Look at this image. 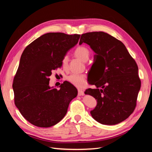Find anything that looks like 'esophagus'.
<instances>
[{"label": "esophagus", "mask_w": 152, "mask_h": 152, "mask_svg": "<svg viewBox=\"0 0 152 152\" xmlns=\"http://www.w3.org/2000/svg\"><path fill=\"white\" fill-rule=\"evenodd\" d=\"M78 95H79V96H84V91L82 90V89H78Z\"/></svg>", "instance_id": "esophagus-1"}]
</instances>
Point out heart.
<instances>
[{"label":"heart","instance_id":"1","mask_svg":"<svg viewBox=\"0 0 152 152\" xmlns=\"http://www.w3.org/2000/svg\"><path fill=\"white\" fill-rule=\"evenodd\" d=\"M89 50L86 47L79 46L76 48L74 51V54L76 57L79 58L82 61H87L89 58ZM68 58L67 56L63 58L62 60V65L65 67L67 65ZM66 80L77 87H84L86 84V75L83 74H72L66 77Z\"/></svg>","mask_w":152,"mask_h":152}]
</instances>
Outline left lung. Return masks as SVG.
Segmentation results:
<instances>
[{"label":"left lung","instance_id":"obj_1","mask_svg":"<svg viewBox=\"0 0 152 152\" xmlns=\"http://www.w3.org/2000/svg\"><path fill=\"white\" fill-rule=\"evenodd\" d=\"M88 44L96 53V77L86 94L96 99L91 116L104 125H115L125 121L134 112L141 80L138 67L124 44L103 31H93L81 35L79 44ZM97 82L96 83V82Z\"/></svg>","mask_w":152,"mask_h":152}]
</instances>
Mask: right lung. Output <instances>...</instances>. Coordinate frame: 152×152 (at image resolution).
Returning a JSON list of instances; mask_svg holds the SVG:
<instances>
[{
	"mask_svg": "<svg viewBox=\"0 0 152 152\" xmlns=\"http://www.w3.org/2000/svg\"><path fill=\"white\" fill-rule=\"evenodd\" d=\"M80 35L48 33L35 39L23 52L12 88L15 103L26 121L40 127L56 125L65 116L77 89L68 82L60 89L49 86L52 71L61 68L69 50Z\"/></svg>",
	"mask_w": 152,
	"mask_h": 152,
	"instance_id": "right-lung-1",
	"label": "right lung"
}]
</instances>
